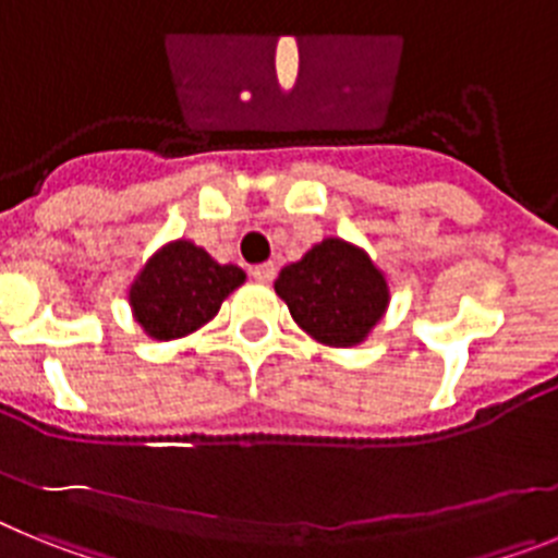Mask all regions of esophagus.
Wrapping results in <instances>:
<instances>
[{
	"mask_svg": "<svg viewBox=\"0 0 558 558\" xmlns=\"http://www.w3.org/2000/svg\"><path fill=\"white\" fill-rule=\"evenodd\" d=\"M251 276H254L256 282H274V276H276V265H274V263L254 265V268H251Z\"/></svg>",
	"mask_w": 558,
	"mask_h": 558,
	"instance_id": "34e87169",
	"label": "esophagus"
}]
</instances>
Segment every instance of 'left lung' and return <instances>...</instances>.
Instances as JSON below:
<instances>
[{
    "instance_id": "8db88e82",
    "label": "left lung",
    "mask_w": 558,
    "mask_h": 558,
    "mask_svg": "<svg viewBox=\"0 0 558 558\" xmlns=\"http://www.w3.org/2000/svg\"><path fill=\"white\" fill-rule=\"evenodd\" d=\"M293 322L327 347H357L388 307L386 276L366 251L329 236L274 282Z\"/></svg>"
}]
</instances>
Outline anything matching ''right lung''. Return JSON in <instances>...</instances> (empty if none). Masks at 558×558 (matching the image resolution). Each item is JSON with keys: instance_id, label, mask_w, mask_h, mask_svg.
I'll return each instance as SVG.
<instances>
[{"instance_id": "right-lung-1", "label": "right lung", "mask_w": 558, "mask_h": 558, "mask_svg": "<svg viewBox=\"0 0 558 558\" xmlns=\"http://www.w3.org/2000/svg\"><path fill=\"white\" fill-rule=\"evenodd\" d=\"M243 282V268L215 263L190 240H175L156 251L131 284L133 318L156 340L184 338L211 322Z\"/></svg>"}]
</instances>
